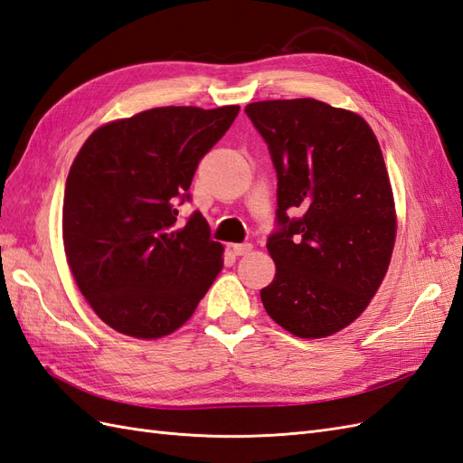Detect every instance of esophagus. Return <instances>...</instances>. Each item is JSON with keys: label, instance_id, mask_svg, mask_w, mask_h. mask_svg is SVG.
Here are the masks:
<instances>
[{"label": "esophagus", "instance_id": "esophagus-1", "mask_svg": "<svg viewBox=\"0 0 463 463\" xmlns=\"http://www.w3.org/2000/svg\"><path fill=\"white\" fill-rule=\"evenodd\" d=\"M232 252H234L236 256H244V254H249V252H252V244H250V242L232 244Z\"/></svg>", "mask_w": 463, "mask_h": 463}]
</instances>
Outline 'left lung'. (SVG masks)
Listing matches in <instances>:
<instances>
[{"instance_id": "1", "label": "left lung", "mask_w": 463, "mask_h": 463, "mask_svg": "<svg viewBox=\"0 0 463 463\" xmlns=\"http://www.w3.org/2000/svg\"><path fill=\"white\" fill-rule=\"evenodd\" d=\"M244 112L278 175L280 231L266 242L276 274L260 289L264 309L296 337H329L367 309L391 264L396 209L379 139L359 114L316 99L252 102Z\"/></svg>"}]
</instances>
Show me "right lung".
<instances>
[{"mask_svg":"<svg viewBox=\"0 0 463 463\" xmlns=\"http://www.w3.org/2000/svg\"><path fill=\"white\" fill-rule=\"evenodd\" d=\"M241 106H161L104 124L74 157L62 244L80 294L106 326L159 339L193 316L222 270V244L195 213L177 224L201 157Z\"/></svg>","mask_w":463,"mask_h":463,"instance_id":"1","label":"right lung"}]
</instances>
